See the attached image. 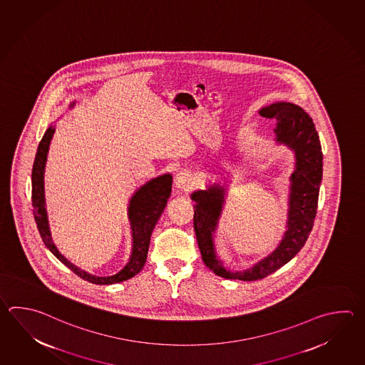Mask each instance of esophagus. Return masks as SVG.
<instances>
[{
    "mask_svg": "<svg viewBox=\"0 0 365 365\" xmlns=\"http://www.w3.org/2000/svg\"><path fill=\"white\" fill-rule=\"evenodd\" d=\"M175 186L182 191H188L194 186V177L188 170H180L175 175Z\"/></svg>",
    "mask_w": 365,
    "mask_h": 365,
    "instance_id": "obj_1",
    "label": "esophagus"
}]
</instances>
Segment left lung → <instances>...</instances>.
<instances>
[{
	"label": "left lung",
	"mask_w": 365,
	"mask_h": 365,
	"mask_svg": "<svg viewBox=\"0 0 365 365\" xmlns=\"http://www.w3.org/2000/svg\"><path fill=\"white\" fill-rule=\"evenodd\" d=\"M261 115L277 120L275 138L295 150L297 169L291 175L290 208L287 231L281 245L267 259L246 272H229L217 259L213 231L222 209L223 187L212 186L192 195L195 200L194 229L204 264L217 275L227 279L257 281L287 264L302 250L312 231L317 213L319 191L322 179V150L312 118L290 103H277L262 109Z\"/></svg>",
	"instance_id": "left-lung-1"
}]
</instances>
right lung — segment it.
Wrapping results in <instances>:
<instances>
[{
    "mask_svg": "<svg viewBox=\"0 0 365 365\" xmlns=\"http://www.w3.org/2000/svg\"><path fill=\"white\" fill-rule=\"evenodd\" d=\"M54 134V127L49 126L45 131L41 142L38 144V152L35 156L34 166H32V207H34V216L38 225V232L44 242L45 246L49 251L65 264L67 268L71 269L75 274L79 275L84 281H88L95 284H112V283L122 282L133 278L142 270L148 253L149 242L152 231L156 226L158 218L163 215L168 199L171 192V175L165 174L163 177L149 180L147 185L140 187L135 192L133 199L130 201L128 207V218L131 222L133 230V253L126 267L118 272L117 274L109 277H96L84 272L82 269L73 265L62 256L58 250L53 243L52 235L49 231L46 209H45L44 199V168L46 163V155L49 144Z\"/></svg>",
    "mask_w": 365,
    "mask_h": 365,
    "instance_id": "obj_1",
    "label": "right lung"
}]
</instances>
